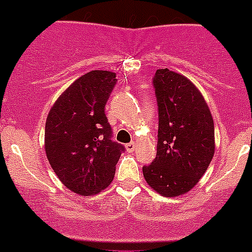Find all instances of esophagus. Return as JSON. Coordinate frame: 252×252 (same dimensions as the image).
Returning a JSON list of instances; mask_svg holds the SVG:
<instances>
[{"label": "esophagus", "mask_w": 252, "mask_h": 252, "mask_svg": "<svg viewBox=\"0 0 252 252\" xmlns=\"http://www.w3.org/2000/svg\"><path fill=\"white\" fill-rule=\"evenodd\" d=\"M135 147H136L135 142H130V144L126 145V150H127L128 152H133V151H135Z\"/></svg>", "instance_id": "esophagus-1"}]
</instances>
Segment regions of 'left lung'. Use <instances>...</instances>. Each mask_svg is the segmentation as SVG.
Returning a JSON list of instances; mask_svg holds the SVG:
<instances>
[{"instance_id":"left-lung-1","label":"left lung","mask_w":252,"mask_h":252,"mask_svg":"<svg viewBox=\"0 0 252 252\" xmlns=\"http://www.w3.org/2000/svg\"><path fill=\"white\" fill-rule=\"evenodd\" d=\"M158 101V154L142 167L147 184L166 197L188 192L206 172L215 152L214 120L189 78L167 68L152 77Z\"/></svg>"}]
</instances>
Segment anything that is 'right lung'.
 I'll use <instances>...</instances> for the list:
<instances>
[{
    "instance_id": "right-lung-1",
    "label": "right lung",
    "mask_w": 252,
    "mask_h": 252,
    "mask_svg": "<svg viewBox=\"0 0 252 252\" xmlns=\"http://www.w3.org/2000/svg\"><path fill=\"white\" fill-rule=\"evenodd\" d=\"M116 73L91 71L59 97L46 120L45 150L60 181L82 196L94 195L114 180L124 145L112 141L105 106Z\"/></svg>"
}]
</instances>
